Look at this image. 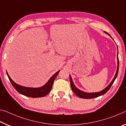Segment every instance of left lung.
<instances>
[{"label": "left lung", "mask_w": 126, "mask_h": 126, "mask_svg": "<svg viewBox=\"0 0 126 126\" xmlns=\"http://www.w3.org/2000/svg\"><path fill=\"white\" fill-rule=\"evenodd\" d=\"M105 32L106 34H107L108 35H109L110 37H111V36H110L109 34L107 33V32ZM117 49H118V47H117ZM117 63H118V65H117V71H116L115 75L113 79L112 80V81L110 82V84L108 85V86L106 87V88H105L103 90H102L100 92L88 93V92H85L79 90V89H78L76 86H75L74 83H73V79H72V78H71V75H69L70 82V86H71V89H72L73 91L74 92V94H76L77 96H78L79 97L82 98H93L97 97L100 96L101 95H103V94H105V93H106L108 91H109V90L110 88V87H111L112 84H113L114 82V80H115V79H116V78H117V77L118 75V70H119V59H118V56H117Z\"/></svg>", "instance_id": "left-lung-1"}]
</instances>
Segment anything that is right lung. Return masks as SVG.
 Masks as SVG:
<instances>
[{
  "mask_svg": "<svg viewBox=\"0 0 126 126\" xmlns=\"http://www.w3.org/2000/svg\"><path fill=\"white\" fill-rule=\"evenodd\" d=\"M60 72V70H59L55 73V74L50 78V79L48 80V82L46 83L44 86L40 87L38 88H33V87H26L22 86L21 85H19L17 83H15L12 79L11 78L9 75L8 74L7 71V76L10 80L11 84H12L16 90L17 92L20 93V94H23V95L30 97H44L47 95V94L50 92L51 90L52 86H53L54 80L56 78L58 74Z\"/></svg>",
  "mask_w": 126,
  "mask_h": 126,
  "instance_id": "obj_1",
  "label": "right lung"
}]
</instances>
